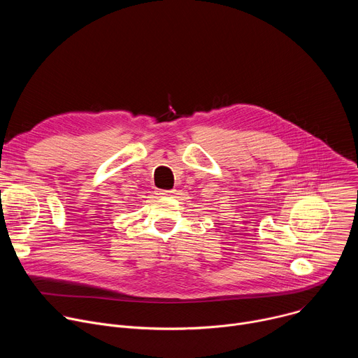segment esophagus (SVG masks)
<instances>
[{
	"instance_id": "esophagus-1",
	"label": "esophagus",
	"mask_w": 358,
	"mask_h": 358,
	"mask_svg": "<svg viewBox=\"0 0 358 358\" xmlns=\"http://www.w3.org/2000/svg\"><path fill=\"white\" fill-rule=\"evenodd\" d=\"M160 195H166V196H173V195H176V189H171V191H160Z\"/></svg>"
}]
</instances>
